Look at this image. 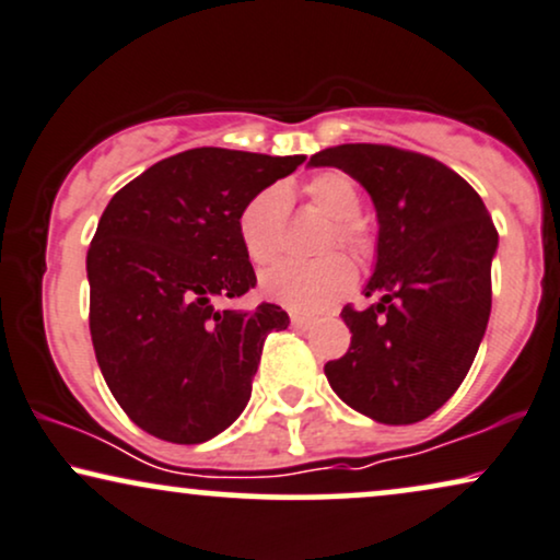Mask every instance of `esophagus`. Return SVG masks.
Masks as SVG:
<instances>
[{"label":"esophagus","instance_id":"esophagus-1","mask_svg":"<svg viewBox=\"0 0 560 560\" xmlns=\"http://www.w3.org/2000/svg\"><path fill=\"white\" fill-rule=\"evenodd\" d=\"M310 325H313V317L300 315V313H292V328H296V330H307Z\"/></svg>","mask_w":560,"mask_h":560}]
</instances>
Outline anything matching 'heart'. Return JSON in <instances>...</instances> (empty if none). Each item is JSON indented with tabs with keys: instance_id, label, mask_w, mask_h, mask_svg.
<instances>
[{
	"instance_id": "1",
	"label": "heart",
	"mask_w": 560,
	"mask_h": 560,
	"mask_svg": "<svg viewBox=\"0 0 560 560\" xmlns=\"http://www.w3.org/2000/svg\"><path fill=\"white\" fill-rule=\"evenodd\" d=\"M302 194L315 209L330 217L325 247L341 245L366 256L372 247L370 228L362 211L357 183L338 170H325L304 183ZM289 194L281 186H266L245 201L237 214V237L250 264L264 266L279 256L287 232ZM357 284V268L341 253H328L320 260H279L260 276V289L268 300L294 313H320L341 300Z\"/></svg>"
}]
</instances>
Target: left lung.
Returning a JSON list of instances; mask_svg holds the SVG:
<instances>
[{
  "label": "left lung",
  "instance_id": "left-lung-1",
  "mask_svg": "<svg viewBox=\"0 0 560 560\" xmlns=\"http://www.w3.org/2000/svg\"><path fill=\"white\" fill-rule=\"evenodd\" d=\"M370 190L380 219L366 310L343 307L351 346L325 364L346 406L380 423H416L447 402L491 315V258L499 232L455 170L390 144H341L310 158Z\"/></svg>",
  "mask_w": 560,
  "mask_h": 560
}]
</instances>
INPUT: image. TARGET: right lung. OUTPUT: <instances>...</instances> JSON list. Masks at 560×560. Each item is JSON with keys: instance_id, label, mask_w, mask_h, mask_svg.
<instances>
[{"instance_id": "obj_1", "label": "right lung", "mask_w": 560, "mask_h": 560, "mask_svg": "<svg viewBox=\"0 0 560 560\" xmlns=\"http://www.w3.org/2000/svg\"><path fill=\"white\" fill-rule=\"evenodd\" d=\"M304 158L198 147L133 178L88 250L90 336L113 398L147 434L201 444L243 413L279 304L217 310L256 287L237 237L250 196Z\"/></svg>"}]
</instances>
